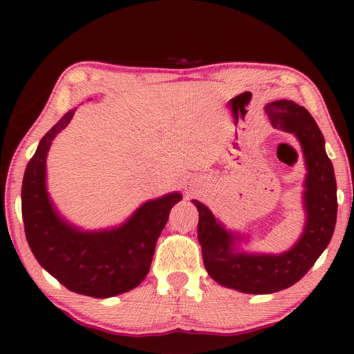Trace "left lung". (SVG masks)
I'll return each mask as SVG.
<instances>
[{
    "instance_id": "1",
    "label": "left lung",
    "mask_w": 354,
    "mask_h": 354,
    "mask_svg": "<svg viewBox=\"0 0 354 354\" xmlns=\"http://www.w3.org/2000/svg\"><path fill=\"white\" fill-rule=\"evenodd\" d=\"M272 127L293 134L301 143L308 175L304 179L306 223L301 237L281 254L239 253V236L226 231L212 212L194 200L198 209V241L209 277L243 293H273L301 279L331 241L337 218V185L325 139L313 115L303 106L279 100L266 106Z\"/></svg>"
}]
</instances>
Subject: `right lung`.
Returning a JSON list of instances; mask_svg holds the SVG:
<instances>
[{
  "label": "right lung",
  "instance_id": "obj_1",
  "mask_svg": "<svg viewBox=\"0 0 354 354\" xmlns=\"http://www.w3.org/2000/svg\"><path fill=\"white\" fill-rule=\"evenodd\" d=\"M73 113H65L41 137L26 165L21 185L25 234L35 259L68 290L109 298L134 289L145 279L156 242L183 195L175 192L143 203L113 230L81 231L59 217L46 192V154Z\"/></svg>",
  "mask_w": 354,
  "mask_h": 354
}]
</instances>
